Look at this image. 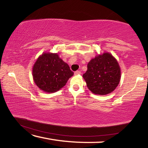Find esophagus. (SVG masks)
Returning a JSON list of instances; mask_svg holds the SVG:
<instances>
[{
	"mask_svg": "<svg viewBox=\"0 0 148 148\" xmlns=\"http://www.w3.org/2000/svg\"><path fill=\"white\" fill-rule=\"evenodd\" d=\"M81 74V72H80L79 71H76L74 72V74L75 75H77V74Z\"/></svg>",
	"mask_w": 148,
	"mask_h": 148,
	"instance_id": "esophagus-1",
	"label": "esophagus"
}]
</instances>
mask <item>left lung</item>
Here are the masks:
<instances>
[{
  "label": "left lung",
  "instance_id": "8db88e82",
  "mask_svg": "<svg viewBox=\"0 0 148 148\" xmlns=\"http://www.w3.org/2000/svg\"><path fill=\"white\" fill-rule=\"evenodd\" d=\"M83 77L90 91L94 94L105 95L118 86L121 71L116 59L111 54L104 53L89 62Z\"/></svg>",
  "mask_w": 148,
  "mask_h": 148
}]
</instances>
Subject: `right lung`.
I'll use <instances>...</instances> for the list:
<instances>
[{
    "mask_svg": "<svg viewBox=\"0 0 148 148\" xmlns=\"http://www.w3.org/2000/svg\"><path fill=\"white\" fill-rule=\"evenodd\" d=\"M74 72L68 64L57 53H44L38 57L32 69V76L36 86L47 92H53L66 85Z\"/></svg>",
    "mask_w": 148,
    "mask_h": 148,
    "instance_id": "1",
    "label": "right lung"
}]
</instances>
